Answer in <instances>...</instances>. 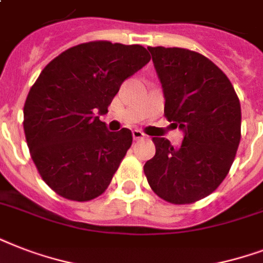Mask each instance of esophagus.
Returning <instances> with one entry per match:
<instances>
[{
	"label": "esophagus",
	"mask_w": 263,
	"mask_h": 263,
	"mask_svg": "<svg viewBox=\"0 0 263 263\" xmlns=\"http://www.w3.org/2000/svg\"><path fill=\"white\" fill-rule=\"evenodd\" d=\"M132 136H134V139L135 140H139V139H143V138H146V135H144L142 131H139V129H134V131H132Z\"/></svg>",
	"instance_id": "34e87169"
}]
</instances>
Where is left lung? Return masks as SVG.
<instances>
[{
    "mask_svg": "<svg viewBox=\"0 0 263 263\" xmlns=\"http://www.w3.org/2000/svg\"><path fill=\"white\" fill-rule=\"evenodd\" d=\"M165 97V117L184 132L179 147L153 138L156 156L143 166L150 187L169 203L210 195L232 166L241 110L232 83L216 64L180 47H147Z\"/></svg>",
    "mask_w": 263,
    "mask_h": 263,
    "instance_id": "8db88e82",
    "label": "left lung"
}]
</instances>
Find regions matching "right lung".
<instances>
[{
  "label": "right lung",
  "instance_id": "obj_1",
  "mask_svg": "<svg viewBox=\"0 0 263 263\" xmlns=\"http://www.w3.org/2000/svg\"><path fill=\"white\" fill-rule=\"evenodd\" d=\"M150 61L140 45L94 41L63 51L43 68L24 103V134L43 181L86 202L105 192L132 144L128 128L107 131L99 116L124 80Z\"/></svg>",
  "mask_w": 263,
  "mask_h": 263
}]
</instances>
